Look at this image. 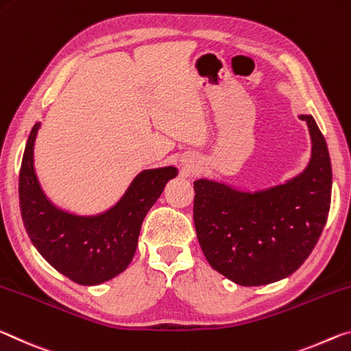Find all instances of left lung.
<instances>
[{
    "instance_id": "left-lung-1",
    "label": "left lung",
    "mask_w": 351,
    "mask_h": 351,
    "mask_svg": "<svg viewBox=\"0 0 351 351\" xmlns=\"http://www.w3.org/2000/svg\"><path fill=\"white\" fill-rule=\"evenodd\" d=\"M311 160L283 185L244 193L223 183L194 182V226L210 266L241 286L289 277L305 263L325 227L331 202L328 147L311 114Z\"/></svg>"
}]
</instances>
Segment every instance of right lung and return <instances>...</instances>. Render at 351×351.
Instances as JSON below:
<instances>
[{"instance_id": "add662e5", "label": "right lung", "mask_w": 351, "mask_h": 351, "mask_svg": "<svg viewBox=\"0 0 351 351\" xmlns=\"http://www.w3.org/2000/svg\"><path fill=\"white\" fill-rule=\"evenodd\" d=\"M38 128L37 123L27 138L19 179L20 210L26 232L40 255L74 283H104L128 269L145 216L166 183L177 176V169L168 166L140 172L121 200L102 215L66 213L46 199L34 171L32 154Z\"/></svg>"}]
</instances>
